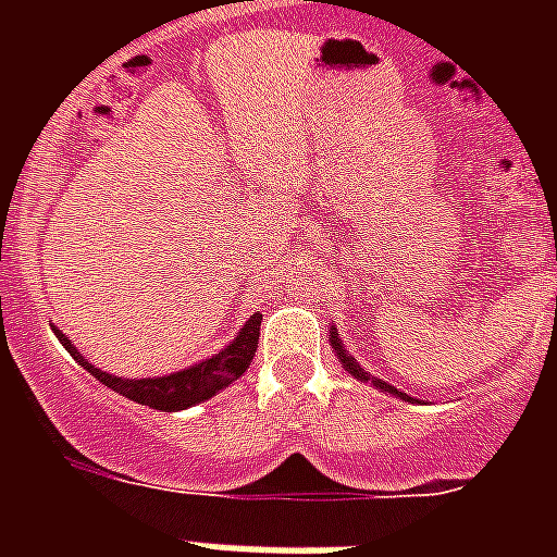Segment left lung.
<instances>
[{"label": "left lung", "mask_w": 557, "mask_h": 557, "mask_svg": "<svg viewBox=\"0 0 557 557\" xmlns=\"http://www.w3.org/2000/svg\"><path fill=\"white\" fill-rule=\"evenodd\" d=\"M330 344H332V349H335V352H338L341 364L347 367V372H349V375H356L358 381H372V384H375V387H379L381 393H393V396L405 398V401H416V398H410V396H407V393H398L396 387H389L387 381H381V379H370V375H367V370H361V364H358L356 358L349 356L347 349H344V344H341L338 332H335V330H332V335H330Z\"/></svg>", "instance_id": "obj_1"}]
</instances>
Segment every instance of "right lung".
Returning a JSON list of instances; mask_svg holds the SVG:
<instances>
[{"label":"right lung","mask_w":557,"mask_h":557,"mask_svg":"<svg viewBox=\"0 0 557 557\" xmlns=\"http://www.w3.org/2000/svg\"><path fill=\"white\" fill-rule=\"evenodd\" d=\"M260 323L262 314H251L245 326L236 332V338L227 344L225 349H219L216 356L205 358L199 364L187 367V370L170 372V375H159V379H117V375H109V372L98 370L95 364H89L86 358L77 352L72 341L65 338L63 332L54 330L57 341L63 344L77 364H83V370H89L100 384H107L109 389H115L121 396H126L129 401H138V405H147L152 410H185V407L199 405L205 398L216 396L219 389H225L227 384H234L248 364H251L253 352H257V341H260Z\"/></svg>","instance_id":"right-lung-1"}]
</instances>
